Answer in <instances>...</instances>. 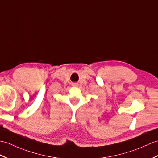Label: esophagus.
I'll use <instances>...</instances> for the list:
<instances>
[{
	"mask_svg": "<svg viewBox=\"0 0 158 158\" xmlns=\"http://www.w3.org/2000/svg\"><path fill=\"white\" fill-rule=\"evenodd\" d=\"M72 86H73V87H78L79 85H78V83H72Z\"/></svg>",
	"mask_w": 158,
	"mask_h": 158,
	"instance_id": "obj_1",
	"label": "esophagus"
}]
</instances>
